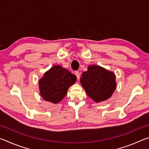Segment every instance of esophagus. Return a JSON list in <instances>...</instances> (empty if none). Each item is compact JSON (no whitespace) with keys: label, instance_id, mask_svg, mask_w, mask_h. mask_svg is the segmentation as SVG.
Returning <instances> with one entry per match:
<instances>
[{"label":"esophagus","instance_id":"1","mask_svg":"<svg viewBox=\"0 0 149 149\" xmlns=\"http://www.w3.org/2000/svg\"><path fill=\"white\" fill-rule=\"evenodd\" d=\"M75 75H76L77 79H79V77H80V74H79V72H75Z\"/></svg>","mask_w":149,"mask_h":149}]
</instances>
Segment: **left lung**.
<instances>
[{"label":"left lung","instance_id":"8db88e82","mask_svg":"<svg viewBox=\"0 0 149 149\" xmlns=\"http://www.w3.org/2000/svg\"><path fill=\"white\" fill-rule=\"evenodd\" d=\"M80 81L88 96L97 102L109 99L116 85L114 73L95 65L83 72Z\"/></svg>","mask_w":149,"mask_h":149}]
</instances>
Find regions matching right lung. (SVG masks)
<instances>
[{
    "instance_id": "add662e5",
    "label": "right lung",
    "mask_w": 149,
    "mask_h": 149,
    "mask_svg": "<svg viewBox=\"0 0 149 149\" xmlns=\"http://www.w3.org/2000/svg\"><path fill=\"white\" fill-rule=\"evenodd\" d=\"M75 75L60 65H54L39 80L41 97L46 101L58 103L66 95L68 89L76 81Z\"/></svg>"
}]
</instances>
